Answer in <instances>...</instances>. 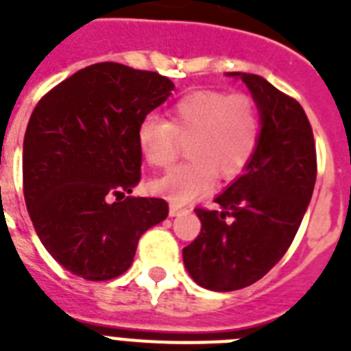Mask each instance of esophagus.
Instances as JSON below:
<instances>
[{
	"label": "esophagus",
	"mask_w": 351,
	"mask_h": 351,
	"mask_svg": "<svg viewBox=\"0 0 351 351\" xmlns=\"http://www.w3.org/2000/svg\"><path fill=\"white\" fill-rule=\"evenodd\" d=\"M182 213H187V208H182L180 204L176 202H171L169 204V215L171 217H178Z\"/></svg>",
	"instance_id": "esophagus-1"
}]
</instances>
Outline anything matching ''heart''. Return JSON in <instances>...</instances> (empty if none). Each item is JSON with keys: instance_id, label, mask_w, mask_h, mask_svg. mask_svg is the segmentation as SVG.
<instances>
[{"instance_id": "1", "label": "heart", "mask_w": 351, "mask_h": 351, "mask_svg": "<svg viewBox=\"0 0 351 351\" xmlns=\"http://www.w3.org/2000/svg\"><path fill=\"white\" fill-rule=\"evenodd\" d=\"M262 136L258 107L244 93L197 90L167 109V120L143 118L138 123V151L149 167L167 171L186 143V162L153 184L176 204L208 193L215 176L230 182L242 175L255 156Z\"/></svg>"}]
</instances>
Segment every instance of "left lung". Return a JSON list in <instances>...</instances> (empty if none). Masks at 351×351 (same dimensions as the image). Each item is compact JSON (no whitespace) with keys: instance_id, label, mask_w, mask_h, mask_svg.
Segmentation results:
<instances>
[{"instance_id":"8db88e82","label":"left lung","mask_w":351,"mask_h":351,"mask_svg":"<svg viewBox=\"0 0 351 351\" xmlns=\"http://www.w3.org/2000/svg\"><path fill=\"white\" fill-rule=\"evenodd\" d=\"M240 78L261 111V143L244 175L215 198L220 209H195L202 228L182 251L195 282L211 291L247 288L282 258L317 180L315 140L299 101L262 76Z\"/></svg>"}]
</instances>
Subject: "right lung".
<instances>
[{"label":"right lung","mask_w":351,"mask_h":351,"mask_svg":"<svg viewBox=\"0 0 351 351\" xmlns=\"http://www.w3.org/2000/svg\"><path fill=\"white\" fill-rule=\"evenodd\" d=\"M173 82L101 62L47 93L23 140V195L41 244L67 271L111 280L129 269L138 240L167 217L164 198L125 197L140 182L138 123Z\"/></svg>","instance_id":"obj_1"}]
</instances>
